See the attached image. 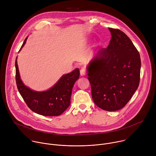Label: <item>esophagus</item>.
I'll return each instance as SVG.
<instances>
[{
	"instance_id": "1",
	"label": "esophagus",
	"mask_w": 156,
	"mask_h": 156,
	"mask_svg": "<svg viewBox=\"0 0 156 156\" xmlns=\"http://www.w3.org/2000/svg\"><path fill=\"white\" fill-rule=\"evenodd\" d=\"M86 70L83 68H82L81 70H80V75L81 76H84L86 75Z\"/></svg>"
}]
</instances>
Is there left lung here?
I'll return each instance as SVG.
<instances>
[{"mask_svg": "<svg viewBox=\"0 0 156 156\" xmlns=\"http://www.w3.org/2000/svg\"><path fill=\"white\" fill-rule=\"evenodd\" d=\"M112 37L100 49L86 69L94 102L107 111L125 107L138 87L141 58L130 39L122 31L108 28Z\"/></svg>", "mask_w": 156, "mask_h": 156, "instance_id": "8db88e82", "label": "left lung"}]
</instances>
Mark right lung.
Wrapping results in <instances>:
<instances>
[{"instance_id": "add662e5", "label": "right lung", "mask_w": 156, "mask_h": 156, "mask_svg": "<svg viewBox=\"0 0 156 156\" xmlns=\"http://www.w3.org/2000/svg\"><path fill=\"white\" fill-rule=\"evenodd\" d=\"M25 39L20 51L26 44ZM16 83L18 90L28 107L34 112L44 116H58L70 105L72 89L80 77V70L76 69L70 73L63 75L49 90L36 91L26 85L20 78L17 57L15 60Z\"/></svg>"}]
</instances>
